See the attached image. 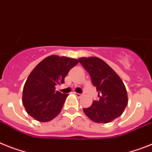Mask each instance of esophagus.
Instances as JSON below:
<instances>
[{
    "instance_id": "34e87169",
    "label": "esophagus",
    "mask_w": 152,
    "mask_h": 152,
    "mask_svg": "<svg viewBox=\"0 0 152 152\" xmlns=\"http://www.w3.org/2000/svg\"><path fill=\"white\" fill-rule=\"evenodd\" d=\"M74 94H75V95H76L78 98H80V97H82V96H83V94H78V93H74Z\"/></svg>"
}]
</instances>
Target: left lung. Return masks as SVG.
Segmentation results:
<instances>
[{"label":"left lung","instance_id":"1","mask_svg":"<svg viewBox=\"0 0 152 152\" xmlns=\"http://www.w3.org/2000/svg\"><path fill=\"white\" fill-rule=\"evenodd\" d=\"M78 60L90 74L100 97L90 107L83 108L84 113L96 123L111 122L121 115L127 105L123 81L109 65L97 57H82Z\"/></svg>","mask_w":152,"mask_h":152}]
</instances>
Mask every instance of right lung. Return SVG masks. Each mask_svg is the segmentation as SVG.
Returning <instances> with one entry per match:
<instances>
[{"mask_svg": "<svg viewBox=\"0 0 152 152\" xmlns=\"http://www.w3.org/2000/svg\"><path fill=\"white\" fill-rule=\"evenodd\" d=\"M78 62L76 58L54 55L35 66L23 89V105L31 117L47 122L60 113L68 94L56 91V86L64 83L65 77Z\"/></svg>", "mask_w": 152, "mask_h": 152, "instance_id": "right-lung-1", "label": "right lung"}]
</instances>
